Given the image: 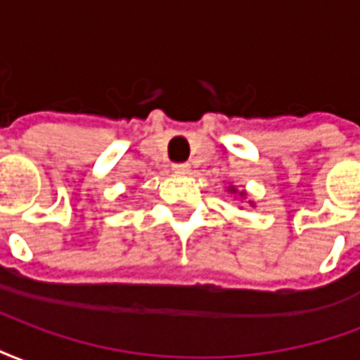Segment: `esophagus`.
I'll list each match as a JSON object with an SVG mask.
<instances>
[{
  "mask_svg": "<svg viewBox=\"0 0 360 360\" xmlns=\"http://www.w3.org/2000/svg\"><path fill=\"white\" fill-rule=\"evenodd\" d=\"M173 172L179 173V175H188V173H191V165H188V164H175V165H173Z\"/></svg>",
  "mask_w": 360,
  "mask_h": 360,
  "instance_id": "34e87169",
  "label": "esophagus"
}]
</instances>
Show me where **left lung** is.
Returning a JSON list of instances; mask_svg holds the SVG:
<instances>
[{"label":"left lung","mask_w":360,"mask_h":360,"mask_svg":"<svg viewBox=\"0 0 360 360\" xmlns=\"http://www.w3.org/2000/svg\"><path fill=\"white\" fill-rule=\"evenodd\" d=\"M226 191H227V195L237 196L239 200H245V198H249V195H247V191H239V188L235 187V185H231V183L227 185ZM249 204H250V206H252V208H255V200H250V198H249Z\"/></svg>","instance_id":"left-lung-1"}]
</instances>
